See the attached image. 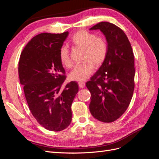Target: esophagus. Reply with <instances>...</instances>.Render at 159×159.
<instances>
[{
  "label": "esophagus",
  "mask_w": 159,
  "mask_h": 159,
  "mask_svg": "<svg viewBox=\"0 0 159 159\" xmlns=\"http://www.w3.org/2000/svg\"><path fill=\"white\" fill-rule=\"evenodd\" d=\"M78 85H79L80 88H81V89H82L85 87V83L83 82V81H80V82L78 83Z\"/></svg>",
  "instance_id": "obj_1"
}]
</instances>
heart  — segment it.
Masks as SVG:
<instances>
[{
	"mask_svg": "<svg viewBox=\"0 0 159 159\" xmlns=\"http://www.w3.org/2000/svg\"><path fill=\"white\" fill-rule=\"evenodd\" d=\"M70 44L74 48L83 50L81 60L84 62L74 67L69 74V78L72 81H85L93 73L94 67L99 68L105 60L108 50L107 42L103 37L81 30L72 36ZM60 59L66 68L71 66L70 52L66 46L61 48Z\"/></svg>",
	"mask_w": 159,
	"mask_h": 159,
	"instance_id": "heart-1",
	"label": "heart"
}]
</instances>
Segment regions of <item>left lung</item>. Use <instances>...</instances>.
Masks as SVG:
<instances>
[{"label": "left lung", "mask_w": 159, "mask_h": 159, "mask_svg": "<svg viewBox=\"0 0 159 159\" xmlns=\"http://www.w3.org/2000/svg\"><path fill=\"white\" fill-rule=\"evenodd\" d=\"M99 30L107 43L103 64L86 83L91 93L89 110L96 119L111 123L125 113L134 91V55L125 32L113 24L102 22L89 28Z\"/></svg>", "instance_id": "left-lung-1"}]
</instances>
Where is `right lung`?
Instances as JSON below:
<instances>
[{
    "mask_svg": "<svg viewBox=\"0 0 159 159\" xmlns=\"http://www.w3.org/2000/svg\"><path fill=\"white\" fill-rule=\"evenodd\" d=\"M69 34L42 33L32 38L21 53L18 75L26 99L38 123L52 131H60L71 121V105L79 88L70 81L64 89L65 70L60 50Z\"/></svg>",
    "mask_w": 159,
    "mask_h": 159,
    "instance_id": "right-lung-1",
    "label": "right lung"
}]
</instances>
